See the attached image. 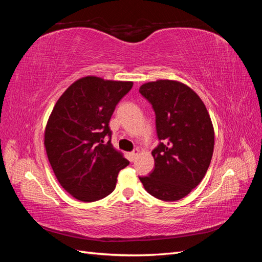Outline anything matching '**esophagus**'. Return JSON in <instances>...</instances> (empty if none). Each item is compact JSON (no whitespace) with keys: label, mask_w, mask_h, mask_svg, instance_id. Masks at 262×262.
<instances>
[{"label":"esophagus","mask_w":262,"mask_h":262,"mask_svg":"<svg viewBox=\"0 0 262 262\" xmlns=\"http://www.w3.org/2000/svg\"><path fill=\"white\" fill-rule=\"evenodd\" d=\"M140 154V149L139 148H136L133 150V152H131L130 153V157H131V161H134L136 160V158L138 157V155Z\"/></svg>","instance_id":"1"}]
</instances>
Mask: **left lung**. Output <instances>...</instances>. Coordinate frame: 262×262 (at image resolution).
Segmentation results:
<instances>
[{
	"label": "left lung",
	"mask_w": 262,
	"mask_h": 262,
	"mask_svg": "<svg viewBox=\"0 0 262 262\" xmlns=\"http://www.w3.org/2000/svg\"><path fill=\"white\" fill-rule=\"evenodd\" d=\"M152 104L162 142L153 149L155 168L139 177L146 191L163 201H177L200 184L210 166L214 129L198 94L186 84L158 80L140 87Z\"/></svg>",
	"instance_id": "8db88e82"
}]
</instances>
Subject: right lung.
<instances>
[{
	"label": "right lung",
	"mask_w": 262,
	"mask_h": 262,
	"mask_svg": "<svg viewBox=\"0 0 262 262\" xmlns=\"http://www.w3.org/2000/svg\"><path fill=\"white\" fill-rule=\"evenodd\" d=\"M133 82L85 76L55 102L45 130V147L60 185L75 199L94 202L112 193L129 161L110 140V118Z\"/></svg>",
	"instance_id": "add662e5"
}]
</instances>
